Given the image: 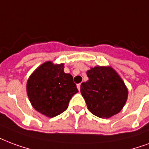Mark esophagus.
<instances>
[{
  "mask_svg": "<svg viewBox=\"0 0 149 149\" xmlns=\"http://www.w3.org/2000/svg\"><path fill=\"white\" fill-rule=\"evenodd\" d=\"M80 85H81L80 84H77V88H78V90H79V91L80 90Z\"/></svg>",
  "mask_w": 149,
  "mask_h": 149,
  "instance_id": "34e87169",
  "label": "esophagus"
}]
</instances>
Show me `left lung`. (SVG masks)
I'll list each match as a JSON object with an SVG mask.
<instances>
[{"label":"left lung","instance_id":"1","mask_svg":"<svg viewBox=\"0 0 149 149\" xmlns=\"http://www.w3.org/2000/svg\"><path fill=\"white\" fill-rule=\"evenodd\" d=\"M88 80L80 85V92L91 114L109 118L119 113L128 98V89L111 66H95L87 71Z\"/></svg>","mask_w":149,"mask_h":149}]
</instances>
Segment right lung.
Wrapping results in <instances>:
<instances>
[{
	"mask_svg": "<svg viewBox=\"0 0 149 149\" xmlns=\"http://www.w3.org/2000/svg\"><path fill=\"white\" fill-rule=\"evenodd\" d=\"M77 92L72 76L64 72L63 63L44 62L31 74L27 82V96L31 105L48 118L63 113Z\"/></svg>",
	"mask_w": 149,
	"mask_h": 149,
	"instance_id": "add662e5",
	"label": "right lung"
}]
</instances>
